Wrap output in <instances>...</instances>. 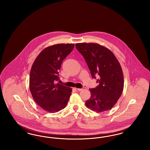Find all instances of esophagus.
Here are the masks:
<instances>
[{
    "label": "esophagus",
    "mask_w": 150,
    "mask_h": 150,
    "mask_svg": "<svg viewBox=\"0 0 150 150\" xmlns=\"http://www.w3.org/2000/svg\"><path fill=\"white\" fill-rule=\"evenodd\" d=\"M86 89V88H77V90L78 91H83V90H84V89Z\"/></svg>",
    "instance_id": "34e87169"
}]
</instances>
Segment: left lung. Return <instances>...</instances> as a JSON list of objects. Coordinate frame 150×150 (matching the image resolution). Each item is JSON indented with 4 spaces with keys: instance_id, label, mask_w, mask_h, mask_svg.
Returning <instances> with one entry per match:
<instances>
[{
    "instance_id": "left-lung-1",
    "label": "left lung",
    "mask_w": 150,
    "mask_h": 150,
    "mask_svg": "<svg viewBox=\"0 0 150 150\" xmlns=\"http://www.w3.org/2000/svg\"><path fill=\"white\" fill-rule=\"evenodd\" d=\"M75 47L84 57L93 78L99 75V85L89 89L91 98L86 107L97 112L108 111L114 106L124 88L121 66L113 53L97 43H77Z\"/></svg>"
}]
</instances>
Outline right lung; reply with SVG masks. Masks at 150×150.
<instances>
[{"instance_id": "obj_1", "label": "right lung", "mask_w": 150, "mask_h": 150, "mask_svg": "<svg viewBox=\"0 0 150 150\" xmlns=\"http://www.w3.org/2000/svg\"><path fill=\"white\" fill-rule=\"evenodd\" d=\"M74 44H58L43 50L32 65L30 90L36 103L45 111L54 113L66 106L71 88L56 83L63 60L73 50Z\"/></svg>"}]
</instances>
